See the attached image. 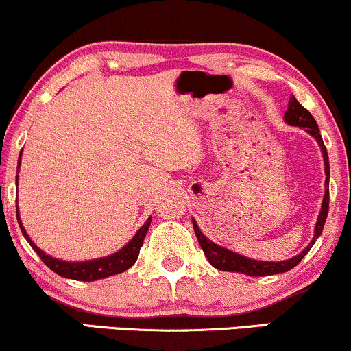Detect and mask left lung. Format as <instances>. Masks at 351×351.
I'll return each mask as SVG.
<instances>
[{"instance_id": "1", "label": "left lung", "mask_w": 351, "mask_h": 351, "mask_svg": "<svg viewBox=\"0 0 351 351\" xmlns=\"http://www.w3.org/2000/svg\"><path fill=\"white\" fill-rule=\"evenodd\" d=\"M284 120L292 127H300L305 128V132L313 136L317 140V143L320 145V150L324 153V163H325V196L324 201H322V209L320 215L317 217L315 223V234H313V239L310 241V244L304 249L300 254H297L295 257H291L287 261H279V263H269V261H256V259H249V257L241 256V254L229 251V249L223 247V245H217L213 241H209L203 232L199 231L198 224L196 221L193 219V228H195V234L198 237V243L203 249L204 256L209 261V264L213 267L219 269V271H228V272H241L245 274V276H252V277H261V276H272V274H280V272H287L291 269L295 267L297 264L300 263L302 259L305 257L312 245L315 244V241L318 239V236L322 234V229H324L325 221H327V215H328V181H330V165H328V153L327 148H325L324 140H322L320 130H318V125L313 119L312 114L307 110L305 107H302L299 104V100L295 97L289 99V107L287 112H285Z\"/></svg>"}]
</instances>
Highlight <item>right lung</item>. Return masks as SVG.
Wrapping results in <instances>:
<instances>
[{"mask_svg": "<svg viewBox=\"0 0 351 351\" xmlns=\"http://www.w3.org/2000/svg\"><path fill=\"white\" fill-rule=\"evenodd\" d=\"M19 163H21V153H19L18 165ZM16 183H18V176H16ZM16 216H18V223H19V228H21L23 236L26 237V241L29 243L31 247L34 249V252L41 257L43 263L46 264L51 271H54L58 276L67 277V279L84 280V282L106 279V277L115 276V274L125 272L127 269H130L132 265L135 264V261L138 259L140 247L143 245V239L145 236H147V231L152 223V217H148V219L145 221L143 226L136 231V234L132 237V239L128 241L120 251L112 254V256L100 257V259L84 261V263H69V261H60V259H56V257H51L49 254L43 252L41 249L31 241V237L26 234V229H24L21 224V217H19V213H18V204H16Z\"/></svg>", "mask_w": 351, "mask_h": 351, "instance_id": "right-lung-1", "label": "right lung"}]
</instances>
